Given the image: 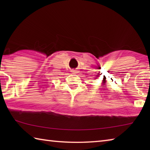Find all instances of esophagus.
<instances>
[{
	"label": "esophagus",
	"instance_id": "obj_1",
	"mask_svg": "<svg viewBox=\"0 0 150 150\" xmlns=\"http://www.w3.org/2000/svg\"><path fill=\"white\" fill-rule=\"evenodd\" d=\"M71 72H72V74L75 75V74H77V73H78L79 71V70H77V69H74V70H71Z\"/></svg>",
	"mask_w": 150,
	"mask_h": 150
}]
</instances>
